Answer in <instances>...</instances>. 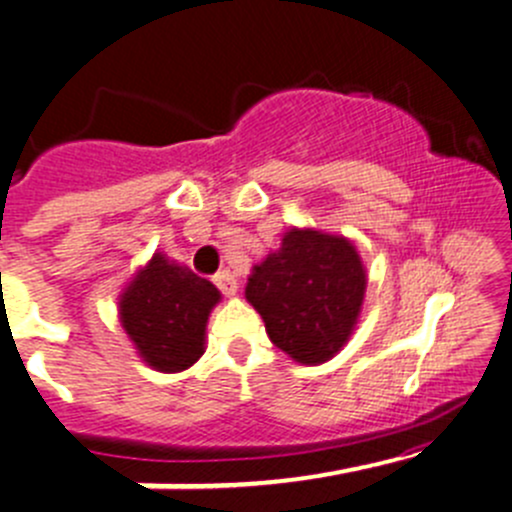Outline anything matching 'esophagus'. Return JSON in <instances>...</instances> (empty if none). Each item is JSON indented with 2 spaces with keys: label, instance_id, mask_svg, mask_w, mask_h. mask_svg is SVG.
<instances>
[{
  "label": "esophagus",
  "instance_id": "esophagus-1",
  "mask_svg": "<svg viewBox=\"0 0 512 512\" xmlns=\"http://www.w3.org/2000/svg\"><path fill=\"white\" fill-rule=\"evenodd\" d=\"M214 283H217V288L222 290L224 295H237V290H240V283L234 278V272L229 270L217 272V275H214Z\"/></svg>",
  "mask_w": 512,
  "mask_h": 512
}]
</instances>
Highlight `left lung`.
Returning a JSON list of instances; mask_svg holds the SVG:
<instances>
[{"label":"left lung","instance_id":"8db88e82","mask_svg":"<svg viewBox=\"0 0 512 512\" xmlns=\"http://www.w3.org/2000/svg\"><path fill=\"white\" fill-rule=\"evenodd\" d=\"M366 283V265L348 237L290 227L278 250L252 267L245 298L280 351L303 366H318L356 331Z\"/></svg>","mask_w":512,"mask_h":512}]
</instances>
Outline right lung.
Here are the masks:
<instances>
[{"label":"right lung","mask_w":512,"mask_h":512,"mask_svg":"<svg viewBox=\"0 0 512 512\" xmlns=\"http://www.w3.org/2000/svg\"><path fill=\"white\" fill-rule=\"evenodd\" d=\"M222 293L164 252H154L118 295V321L138 358L161 374H179L202 358L207 323Z\"/></svg>","instance_id":"right-lung-1"}]
</instances>
